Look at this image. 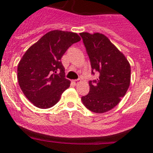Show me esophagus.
I'll use <instances>...</instances> for the list:
<instances>
[{"label":"esophagus","mask_w":153,"mask_h":153,"mask_svg":"<svg viewBox=\"0 0 153 153\" xmlns=\"http://www.w3.org/2000/svg\"><path fill=\"white\" fill-rule=\"evenodd\" d=\"M80 82V79H74V80H73V83H74V85H77L78 83Z\"/></svg>","instance_id":"1"}]
</instances>
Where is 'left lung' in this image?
<instances>
[{
  "label": "left lung",
  "mask_w": 153,
  "mask_h": 153,
  "mask_svg": "<svg viewBox=\"0 0 153 153\" xmlns=\"http://www.w3.org/2000/svg\"><path fill=\"white\" fill-rule=\"evenodd\" d=\"M79 34L90 58L92 74L100 73L97 80L89 82L90 92L81 100L93 113H106L117 106L129 89L130 64L105 35L86 32Z\"/></svg>",
  "instance_id": "left-lung-1"
}]
</instances>
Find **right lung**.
Listing matches in <instances>:
<instances>
[{
    "mask_svg": "<svg viewBox=\"0 0 153 153\" xmlns=\"http://www.w3.org/2000/svg\"><path fill=\"white\" fill-rule=\"evenodd\" d=\"M79 40V35L74 32L50 31L22 56L17 66L19 86L35 106L52 107L70 86L60 60L69 47Z\"/></svg>",
    "mask_w": 153,
    "mask_h": 153,
    "instance_id": "add662e5",
    "label": "right lung"
}]
</instances>
